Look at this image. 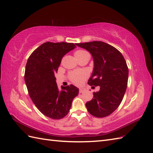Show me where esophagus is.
Wrapping results in <instances>:
<instances>
[{"label": "esophagus", "mask_w": 153, "mask_h": 153, "mask_svg": "<svg viewBox=\"0 0 153 153\" xmlns=\"http://www.w3.org/2000/svg\"><path fill=\"white\" fill-rule=\"evenodd\" d=\"M85 91V88H83V87H82V88H79V93H83L84 91Z\"/></svg>", "instance_id": "obj_1"}]
</instances>
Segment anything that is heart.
I'll use <instances>...</instances> for the list:
<instances>
[{
  "mask_svg": "<svg viewBox=\"0 0 153 153\" xmlns=\"http://www.w3.org/2000/svg\"><path fill=\"white\" fill-rule=\"evenodd\" d=\"M87 53H88L85 51L78 50L76 51L74 55L76 58H79ZM87 75L85 71H74V72H71L70 75V80L76 85H81L87 78Z\"/></svg>",
  "mask_w": 153,
  "mask_h": 153,
  "instance_id": "obj_1",
  "label": "heart"
}]
</instances>
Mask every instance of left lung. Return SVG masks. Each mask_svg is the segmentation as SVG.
I'll use <instances>...</instances> for the list:
<instances>
[{
  "instance_id": "left-lung-1",
  "label": "left lung",
  "mask_w": 153,
  "mask_h": 153,
  "mask_svg": "<svg viewBox=\"0 0 153 153\" xmlns=\"http://www.w3.org/2000/svg\"><path fill=\"white\" fill-rule=\"evenodd\" d=\"M76 45L91 54L94 67L88 84L100 87L86 102L87 110L97 118L111 114L121 103L128 85L129 71L124 58L115 47L102 41Z\"/></svg>"
}]
</instances>
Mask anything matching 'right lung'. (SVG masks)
Instances as JSON below:
<instances>
[{"label": "right lung", "instance_id": "right-lung-1", "mask_svg": "<svg viewBox=\"0 0 153 153\" xmlns=\"http://www.w3.org/2000/svg\"><path fill=\"white\" fill-rule=\"evenodd\" d=\"M66 42H46L29 57L25 70V82L29 95L39 110L48 118L58 120L69 112L79 89L73 85L58 89L55 73L65 54L76 48Z\"/></svg>", "mask_w": 153, "mask_h": 153}]
</instances>
